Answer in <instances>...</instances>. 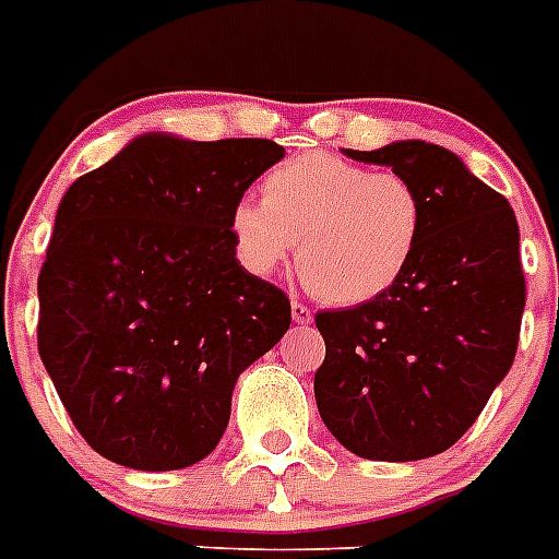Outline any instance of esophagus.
<instances>
[{
  "label": "esophagus",
  "instance_id": "esophagus-1",
  "mask_svg": "<svg viewBox=\"0 0 559 559\" xmlns=\"http://www.w3.org/2000/svg\"><path fill=\"white\" fill-rule=\"evenodd\" d=\"M293 320L298 326H309L312 323V309L307 304H300V300H293Z\"/></svg>",
  "mask_w": 559,
  "mask_h": 559
}]
</instances>
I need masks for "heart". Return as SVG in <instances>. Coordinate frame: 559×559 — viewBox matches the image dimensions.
I'll use <instances>...</instances> for the list:
<instances>
[{
	"label": "heart",
	"mask_w": 559,
	"mask_h": 559,
	"mask_svg": "<svg viewBox=\"0 0 559 559\" xmlns=\"http://www.w3.org/2000/svg\"><path fill=\"white\" fill-rule=\"evenodd\" d=\"M425 199L396 171H368L323 152L286 159L239 199L230 236L255 275L284 264L298 239V270L318 298L357 307L394 289L425 236Z\"/></svg>",
	"instance_id": "b5f03b06"
}]
</instances>
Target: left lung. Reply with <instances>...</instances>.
<instances>
[{
  "instance_id": "obj_1",
  "label": "left lung",
  "mask_w": 559,
  "mask_h": 559,
  "mask_svg": "<svg viewBox=\"0 0 559 559\" xmlns=\"http://www.w3.org/2000/svg\"><path fill=\"white\" fill-rule=\"evenodd\" d=\"M343 154L411 179L427 222L394 289L314 314L326 343L314 373L320 419L360 459H430L467 433L512 368L526 304L518 219L441 145Z\"/></svg>"
}]
</instances>
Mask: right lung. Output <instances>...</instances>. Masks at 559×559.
<instances>
[{
    "mask_svg": "<svg viewBox=\"0 0 559 559\" xmlns=\"http://www.w3.org/2000/svg\"><path fill=\"white\" fill-rule=\"evenodd\" d=\"M273 140L152 132L78 177L38 273V354L78 433L132 469L191 467L239 373L284 337L289 298L236 259L230 211Z\"/></svg>",
    "mask_w": 559,
    "mask_h": 559,
    "instance_id": "add662e5",
    "label": "right lung"
}]
</instances>
